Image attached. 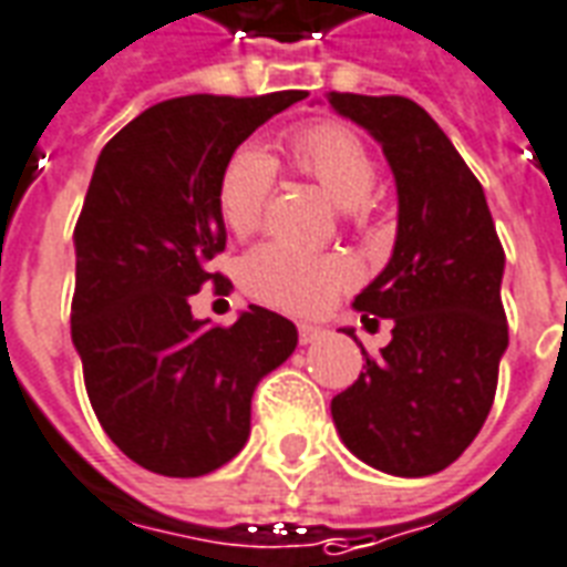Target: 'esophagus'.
<instances>
[{"instance_id":"34e87169","label":"esophagus","mask_w":567,"mask_h":567,"mask_svg":"<svg viewBox=\"0 0 567 567\" xmlns=\"http://www.w3.org/2000/svg\"><path fill=\"white\" fill-rule=\"evenodd\" d=\"M319 338H322V329H317V326H299L301 347H310V343H317Z\"/></svg>"}]
</instances>
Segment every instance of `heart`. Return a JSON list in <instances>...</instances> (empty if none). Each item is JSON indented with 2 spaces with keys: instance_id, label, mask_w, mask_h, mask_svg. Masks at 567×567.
Instances as JSON below:
<instances>
[{
  "instance_id": "heart-1",
  "label": "heart",
  "mask_w": 567,
  "mask_h": 567,
  "mask_svg": "<svg viewBox=\"0 0 567 567\" xmlns=\"http://www.w3.org/2000/svg\"><path fill=\"white\" fill-rule=\"evenodd\" d=\"M289 164L313 178L343 212H361L377 194L380 169L364 140L343 125H313L289 140ZM275 185V161L254 143L227 157L218 178V215L236 236L259 227ZM352 266L340 257H310L287 245L250 250L241 278L250 296L266 305L313 313L352 280Z\"/></svg>"
}]
</instances>
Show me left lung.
I'll use <instances>...</instances> for the list:
<instances>
[{"label": "left lung", "mask_w": 567, "mask_h": 567, "mask_svg": "<svg viewBox=\"0 0 567 567\" xmlns=\"http://www.w3.org/2000/svg\"><path fill=\"white\" fill-rule=\"evenodd\" d=\"M329 106L380 143L398 187L391 257L352 301L364 322H394L391 343L380 359L364 355V373L331 400V419L359 461L424 478L470 449L493 406L508 349L505 254L484 187L427 110L349 92H331Z\"/></svg>", "instance_id": "8db88e82"}]
</instances>
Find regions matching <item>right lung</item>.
<instances>
[{
  "instance_id": "1",
  "label": "right lung",
  "mask_w": 567,
  "mask_h": 567,
  "mask_svg": "<svg viewBox=\"0 0 567 567\" xmlns=\"http://www.w3.org/2000/svg\"><path fill=\"white\" fill-rule=\"evenodd\" d=\"M305 92L185 95L143 110L97 155L74 229L71 340L101 427L143 470L208 475L245 449L250 400L299 331L248 305L229 329L190 313L227 248L218 178Z\"/></svg>"
}]
</instances>
